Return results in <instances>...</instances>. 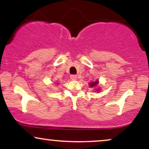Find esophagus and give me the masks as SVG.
Masks as SVG:
<instances>
[{
  "instance_id": "34e87169",
  "label": "esophagus",
  "mask_w": 149,
  "mask_h": 149,
  "mask_svg": "<svg viewBox=\"0 0 149 149\" xmlns=\"http://www.w3.org/2000/svg\"><path fill=\"white\" fill-rule=\"evenodd\" d=\"M70 78H71V79L72 80H76L77 78V76H76V75H71Z\"/></svg>"
}]
</instances>
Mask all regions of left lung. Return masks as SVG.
<instances>
[{
	"instance_id": "1",
	"label": "left lung",
	"mask_w": 149,
	"mask_h": 149,
	"mask_svg": "<svg viewBox=\"0 0 149 149\" xmlns=\"http://www.w3.org/2000/svg\"><path fill=\"white\" fill-rule=\"evenodd\" d=\"M89 84H90V88H94V87H96L97 85L99 84V81L98 80H96V81H95V82H91V83H90ZM97 90L98 91L99 89H97Z\"/></svg>"
}]
</instances>
